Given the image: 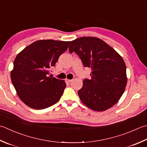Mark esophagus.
I'll return each mask as SVG.
<instances>
[{
    "mask_svg": "<svg viewBox=\"0 0 147 147\" xmlns=\"http://www.w3.org/2000/svg\"><path fill=\"white\" fill-rule=\"evenodd\" d=\"M65 82L66 83H70V82H71V81H72V80H69V79H65Z\"/></svg>",
    "mask_w": 147,
    "mask_h": 147,
    "instance_id": "1",
    "label": "esophagus"
}]
</instances>
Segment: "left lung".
Segmentation results:
<instances>
[{"instance_id":"1","label":"left lung","mask_w":147,"mask_h":147,"mask_svg":"<svg viewBox=\"0 0 147 147\" xmlns=\"http://www.w3.org/2000/svg\"><path fill=\"white\" fill-rule=\"evenodd\" d=\"M79 56L85 67L91 68V79L83 80L78 94L92 110L102 111L119 101L127 84L126 65L117 51L100 39L82 37L72 41L69 48Z\"/></svg>"}]
</instances>
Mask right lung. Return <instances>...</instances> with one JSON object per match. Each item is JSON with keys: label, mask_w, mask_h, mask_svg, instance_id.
Returning a JSON list of instances; mask_svg holds the SVG:
<instances>
[{"label": "right lung", "mask_w": 147, "mask_h": 147, "mask_svg": "<svg viewBox=\"0 0 147 147\" xmlns=\"http://www.w3.org/2000/svg\"><path fill=\"white\" fill-rule=\"evenodd\" d=\"M70 41L39 40L25 48L14 59L11 78L20 99L36 110L50 107L60 100L66 84L49 76Z\"/></svg>", "instance_id": "add662e5"}]
</instances>
